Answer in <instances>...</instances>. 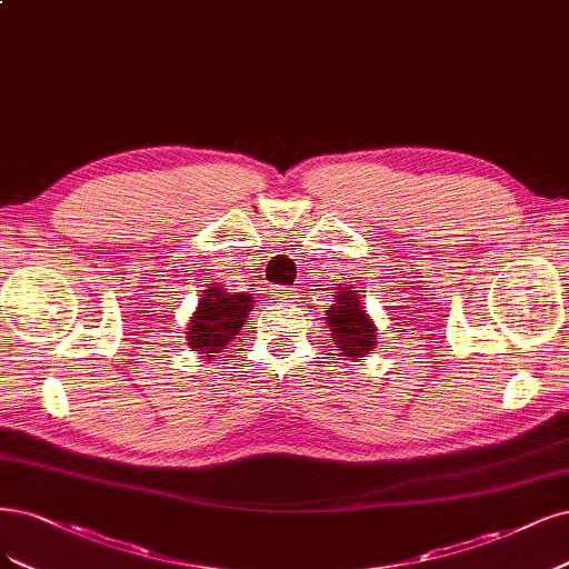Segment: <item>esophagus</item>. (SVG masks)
<instances>
[{"label": "esophagus", "instance_id": "esophagus-1", "mask_svg": "<svg viewBox=\"0 0 569 569\" xmlns=\"http://www.w3.org/2000/svg\"><path fill=\"white\" fill-rule=\"evenodd\" d=\"M272 299H276L278 303H293L299 297H297V291L289 287H276L272 289Z\"/></svg>", "mask_w": 569, "mask_h": 569}]
</instances>
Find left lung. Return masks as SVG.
Returning a JSON list of instances; mask_svg holds the SVG:
<instances>
[{
	"label": "left lung",
	"instance_id": "1",
	"mask_svg": "<svg viewBox=\"0 0 569 569\" xmlns=\"http://www.w3.org/2000/svg\"><path fill=\"white\" fill-rule=\"evenodd\" d=\"M331 297H335V303L325 310V320L331 331V339L337 343V350L343 360L367 358L369 350H375L377 346L379 329L362 306V293H358L356 287L346 284L331 291Z\"/></svg>",
	"mask_w": 569,
	"mask_h": 569
}]
</instances>
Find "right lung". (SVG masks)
Segmentation results:
<instances>
[{
  "label": "right lung",
  "mask_w": 569,
  "mask_h": 569,
  "mask_svg": "<svg viewBox=\"0 0 569 569\" xmlns=\"http://www.w3.org/2000/svg\"><path fill=\"white\" fill-rule=\"evenodd\" d=\"M251 293L228 291L213 282L202 289L198 308L188 322L186 341L204 360H217L219 352L240 335L247 318L251 316Z\"/></svg>",
  "instance_id": "obj_1"
}]
</instances>
